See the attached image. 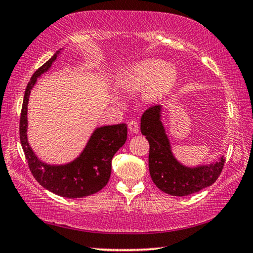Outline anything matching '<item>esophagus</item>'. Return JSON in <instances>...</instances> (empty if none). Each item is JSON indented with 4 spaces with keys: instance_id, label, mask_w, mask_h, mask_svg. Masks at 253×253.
I'll list each match as a JSON object with an SVG mask.
<instances>
[{
    "instance_id": "34e87169",
    "label": "esophagus",
    "mask_w": 253,
    "mask_h": 253,
    "mask_svg": "<svg viewBox=\"0 0 253 253\" xmlns=\"http://www.w3.org/2000/svg\"><path fill=\"white\" fill-rule=\"evenodd\" d=\"M128 128H129L130 132L134 133V134L139 133V130H140L139 123H137L136 120H130L129 123H128Z\"/></svg>"
}]
</instances>
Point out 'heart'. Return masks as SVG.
I'll return each instance as SVG.
<instances>
[{"mask_svg": "<svg viewBox=\"0 0 253 253\" xmlns=\"http://www.w3.org/2000/svg\"><path fill=\"white\" fill-rule=\"evenodd\" d=\"M176 67L162 60H143L134 65L124 79L127 91L135 92L148 86L147 98L158 99L168 95L177 82Z\"/></svg>", "mask_w": 253, "mask_h": 253, "instance_id": "obj_1", "label": "heart"}]
</instances>
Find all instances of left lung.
<instances>
[{"label":"left lung","mask_w":253,"mask_h":253,"mask_svg":"<svg viewBox=\"0 0 253 253\" xmlns=\"http://www.w3.org/2000/svg\"><path fill=\"white\" fill-rule=\"evenodd\" d=\"M162 106L146 110L141 118V133L149 142V172L154 184L168 194L184 197L214 184L222 172L224 158L210 166L187 168L171 153L169 139L161 121Z\"/></svg>","instance_id":"obj_1"}]
</instances>
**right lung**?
Here are the masks:
<instances>
[{
    "instance_id": "1",
    "label": "right lung",
    "mask_w": 253,
    "mask_h": 253,
    "mask_svg": "<svg viewBox=\"0 0 253 253\" xmlns=\"http://www.w3.org/2000/svg\"><path fill=\"white\" fill-rule=\"evenodd\" d=\"M58 54L59 50L48 61L37 69L28 83L19 120V137L30 171L36 180L46 190L60 197L74 199L97 193L107 184L114 154L126 142L127 126L126 124H118L97 128L82 154L75 161L65 166H49L38 160L29 146L26 135L29 96L37 79L50 68Z\"/></svg>"
}]
</instances>
